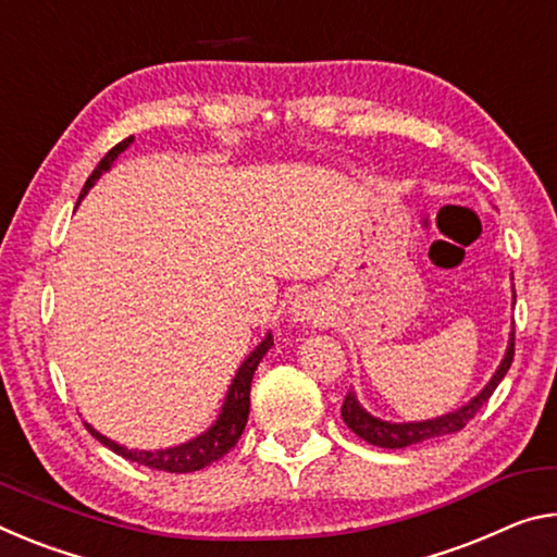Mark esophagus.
<instances>
[{"mask_svg": "<svg viewBox=\"0 0 557 557\" xmlns=\"http://www.w3.org/2000/svg\"><path fill=\"white\" fill-rule=\"evenodd\" d=\"M289 314H293L295 322H317L320 314H317V305L310 297H297L293 307H289Z\"/></svg>", "mask_w": 557, "mask_h": 557, "instance_id": "esophagus-1", "label": "esophagus"}]
</instances>
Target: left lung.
Returning a JSON list of instances; mask_svg holds the SVG:
<instances>
[{
	"mask_svg": "<svg viewBox=\"0 0 557 557\" xmlns=\"http://www.w3.org/2000/svg\"><path fill=\"white\" fill-rule=\"evenodd\" d=\"M513 299H516V295H513ZM513 355H516V332H510L506 357H503L500 367L496 369V374L491 376V382L483 386V392L475 394L469 404L461 406V409L444 413V417L426 419V421H411V423L382 421V419L372 417L367 409H361L357 396L349 392L347 396H344V404H342V419L359 438H364L367 444H374L379 448H404V446L421 444V441H429L436 436L456 434V431H461L466 423H469L475 413L481 411V406L491 399V394L496 392L500 379L508 374Z\"/></svg>",
	"mask_w": 557,
	"mask_h": 557,
	"instance_id": "1",
	"label": "left lung"
}]
</instances>
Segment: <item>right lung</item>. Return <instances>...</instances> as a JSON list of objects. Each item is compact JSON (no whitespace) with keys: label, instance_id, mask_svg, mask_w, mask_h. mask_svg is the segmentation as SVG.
I'll return each instance as SVG.
<instances>
[{"label":"right lung","instance_id":"1","mask_svg":"<svg viewBox=\"0 0 557 557\" xmlns=\"http://www.w3.org/2000/svg\"><path fill=\"white\" fill-rule=\"evenodd\" d=\"M131 144H134V136L123 138L121 144L113 146L111 151L101 158L99 165L94 168V173L88 175V181L82 188V196H78V200L86 196L88 188H91V185L99 181L106 171H109L113 161L119 158V153L126 151ZM270 347H272V334L268 332L264 334V339L258 344V347H255L252 355L243 361L240 369H237V374L233 379L231 389H227L223 411H220L218 421L208 431H202L200 436L185 441V444H181V446L158 448V451H138V448H126V446L116 444V441L101 436L99 431H96L94 426H88V423H86V429L91 431V436L99 438L103 446H109L113 454L128 458V461H136L140 466H148V469L168 471V473H190V471L206 469V466H210L213 461H218V458H223L227 451H231V448L237 444V438L243 436L247 413H250L252 374L262 361V357L268 355Z\"/></svg>","mask_w":557,"mask_h":557}]
</instances>
